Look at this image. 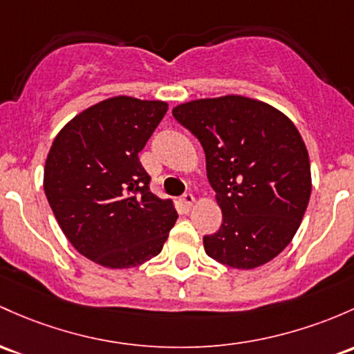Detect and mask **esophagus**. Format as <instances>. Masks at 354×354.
I'll list each match as a JSON object with an SVG mask.
<instances>
[{"mask_svg": "<svg viewBox=\"0 0 354 354\" xmlns=\"http://www.w3.org/2000/svg\"><path fill=\"white\" fill-rule=\"evenodd\" d=\"M181 205H183L185 209H192L193 205H195V196H193L192 193H185V195L181 196Z\"/></svg>", "mask_w": 354, "mask_h": 354, "instance_id": "1", "label": "esophagus"}]
</instances>
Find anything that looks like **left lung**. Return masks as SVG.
Listing matches in <instances>:
<instances>
[{
	"instance_id": "obj_1",
	"label": "left lung",
	"mask_w": 354,
	"mask_h": 354,
	"mask_svg": "<svg viewBox=\"0 0 354 354\" xmlns=\"http://www.w3.org/2000/svg\"><path fill=\"white\" fill-rule=\"evenodd\" d=\"M173 118L200 141L207 176L223 221L203 236L208 257L255 269L277 257L296 235L310 196V165L294 122L243 95L198 99Z\"/></svg>"
}]
</instances>
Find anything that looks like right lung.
I'll return each instance as SVG.
<instances>
[{
	"label": "right lung",
	"mask_w": 354,
	"mask_h": 354,
	"mask_svg": "<svg viewBox=\"0 0 354 354\" xmlns=\"http://www.w3.org/2000/svg\"><path fill=\"white\" fill-rule=\"evenodd\" d=\"M168 104L118 95L68 120L50 147L44 188L62 232L79 254L129 269L162 250L178 213L149 192L138 154Z\"/></svg>",
	"instance_id": "obj_1"
}]
</instances>
